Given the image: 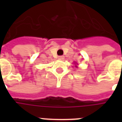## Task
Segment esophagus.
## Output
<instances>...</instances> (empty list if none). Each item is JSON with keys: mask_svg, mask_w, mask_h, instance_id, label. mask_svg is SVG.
Here are the masks:
<instances>
[{"mask_svg": "<svg viewBox=\"0 0 122 122\" xmlns=\"http://www.w3.org/2000/svg\"><path fill=\"white\" fill-rule=\"evenodd\" d=\"M64 58H65V57L64 56H59L58 57V59H64Z\"/></svg>", "mask_w": 122, "mask_h": 122, "instance_id": "1", "label": "esophagus"}]
</instances>
